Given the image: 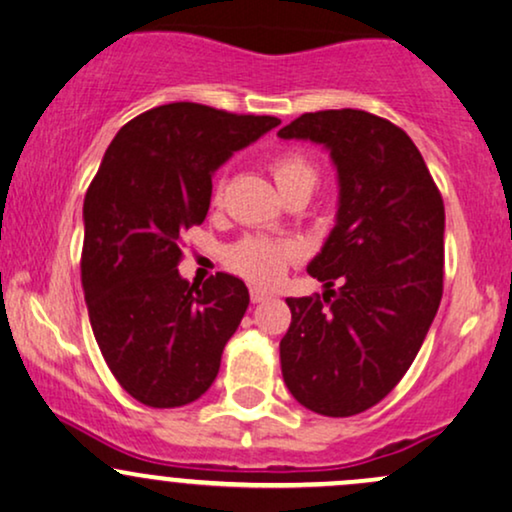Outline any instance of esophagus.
Here are the masks:
<instances>
[{
	"instance_id": "esophagus-1",
	"label": "esophagus",
	"mask_w": 512,
	"mask_h": 512,
	"mask_svg": "<svg viewBox=\"0 0 512 512\" xmlns=\"http://www.w3.org/2000/svg\"><path fill=\"white\" fill-rule=\"evenodd\" d=\"M270 296H273V292H268V289H263V287H251V301H254V304H261V301L270 299Z\"/></svg>"
}]
</instances>
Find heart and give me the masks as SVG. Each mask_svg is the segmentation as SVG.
I'll use <instances>...</instances> for the list:
<instances>
[{"label": "heart", "mask_w": 512, "mask_h": 512, "mask_svg": "<svg viewBox=\"0 0 512 512\" xmlns=\"http://www.w3.org/2000/svg\"><path fill=\"white\" fill-rule=\"evenodd\" d=\"M273 170V180L282 197L292 192H308L311 194L318 185V168L306 159L304 154H280L270 163ZM220 197V187L216 189V199ZM294 258V249L285 244L263 242V239H244L227 251V263L239 275L249 277L254 282H277L285 273L287 263Z\"/></svg>", "instance_id": "1"}]
</instances>
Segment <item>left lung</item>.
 Segmentation results:
<instances>
[{
    "label": "left lung",
    "mask_w": 512,
    "mask_h": 512,
    "mask_svg": "<svg viewBox=\"0 0 512 512\" xmlns=\"http://www.w3.org/2000/svg\"><path fill=\"white\" fill-rule=\"evenodd\" d=\"M280 140L320 144L337 170V213L308 273L323 294L289 296L282 377L301 406L346 418L406 375L444 287V201L413 140L358 109L304 113Z\"/></svg>",
    "instance_id": "8db88e82"
}]
</instances>
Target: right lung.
<instances>
[{"label": "right lung", "instance_id": "obj_1", "mask_svg": "<svg viewBox=\"0 0 512 512\" xmlns=\"http://www.w3.org/2000/svg\"><path fill=\"white\" fill-rule=\"evenodd\" d=\"M277 125L192 102L156 106L116 132L87 189L90 325L113 377L144 406H187L216 380L249 289L227 273L185 280L178 242L204 223L216 170Z\"/></svg>", "mask_w": 512, "mask_h": 512}]
</instances>
